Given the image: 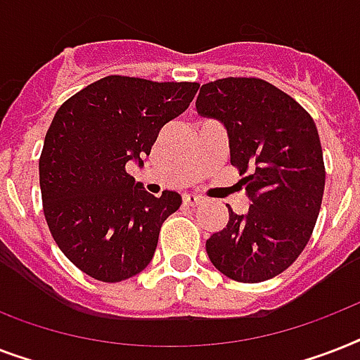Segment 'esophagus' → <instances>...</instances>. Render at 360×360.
<instances>
[{"instance_id": "34e87169", "label": "esophagus", "mask_w": 360, "mask_h": 360, "mask_svg": "<svg viewBox=\"0 0 360 360\" xmlns=\"http://www.w3.org/2000/svg\"><path fill=\"white\" fill-rule=\"evenodd\" d=\"M183 202H185V205L196 207V205H200V203H202V198L196 196V194H185V196H183Z\"/></svg>"}]
</instances>
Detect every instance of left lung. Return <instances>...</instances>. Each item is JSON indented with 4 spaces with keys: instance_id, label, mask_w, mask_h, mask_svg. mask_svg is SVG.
<instances>
[{
    "instance_id": "obj_1",
    "label": "left lung",
    "mask_w": 360,
    "mask_h": 360,
    "mask_svg": "<svg viewBox=\"0 0 360 360\" xmlns=\"http://www.w3.org/2000/svg\"><path fill=\"white\" fill-rule=\"evenodd\" d=\"M196 112L224 123L231 166L252 205L230 211L205 243L228 278L256 284L280 274L310 240L325 188L321 141L312 115L262 78H220L200 87Z\"/></svg>"
}]
</instances>
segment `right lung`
<instances>
[{"label":"right lung","instance_id":"add662e5","mask_svg":"<svg viewBox=\"0 0 360 360\" xmlns=\"http://www.w3.org/2000/svg\"><path fill=\"white\" fill-rule=\"evenodd\" d=\"M196 82L104 76L67 98L39 158L42 211L56 245L101 282H121L149 265L164 220L181 196H153L127 174L151 153L164 124L183 114Z\"/></svg>","mask_w":360,"mask_h":360}]
</instances>
